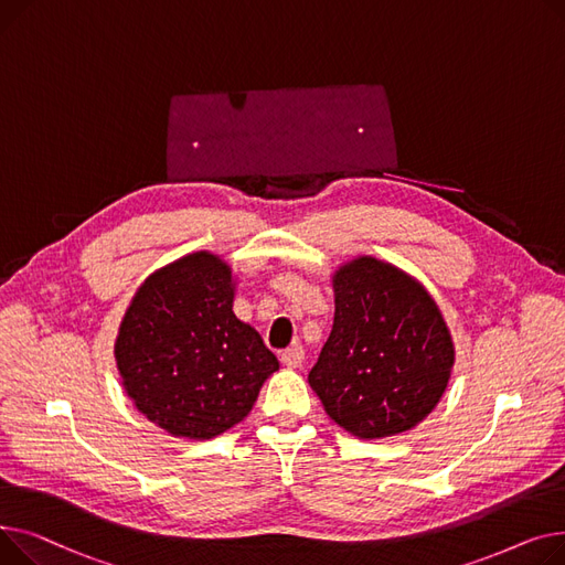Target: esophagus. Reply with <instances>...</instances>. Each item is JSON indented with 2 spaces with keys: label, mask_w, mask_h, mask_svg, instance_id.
Masks as SVG:
<instances>
[{
  "label": "esophagus",
  "mask_w": 565,
  "mask_h": 565,
  "mask_svg": "<svg viewBox=\"0 0 565 565\" xmlns=\"http://www.w3.org/2000/svg\"><path fill=\"white\" fill-rule=\"evenodd\" d=\"M280 360H282L285 367L296 370V367H301V364H303V360H306V351H303V347H291V349H285V351L280 353Z\"/></svg>",
  "instance_id": "obj_1"
}]
</instances>
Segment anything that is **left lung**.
Wrapping results in <instances>:
<instances>
[{"label":"left lung","instance_id":"obj_1","mask_svg":"<svg viewBox=\"0 0 565 565\" xmlns=\"http://www.w3.org/2000/svg\"><path fill=\"white\" fill-rule=\"evenodd\" d=\"M333 330L308 374L328 417L362 440L417 426L454 367L449 328L428 291L376 257L333 276Z\"/></svg>","mask_w":565,"mask_h":565}]
</instances>
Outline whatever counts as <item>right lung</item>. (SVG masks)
I'll return each instance as SVG.
<instances>
[{"label": "right lung", "instance_id": "add662e5", "mask_svg": "<svg viewBox=\"0 0 565 565\" xmlns=\"http://www.w3.org/2000/svg\"><path fill=\"white\" fill-rule=\"evenodd\" d=\"M232 298L230 267L201 250L154 271L122 317L114 347L122 387L175 438L210 440L239 424L280 367Z\"/></svg>", "mask_w": 565, "mask_h": 565}]
</instances>
